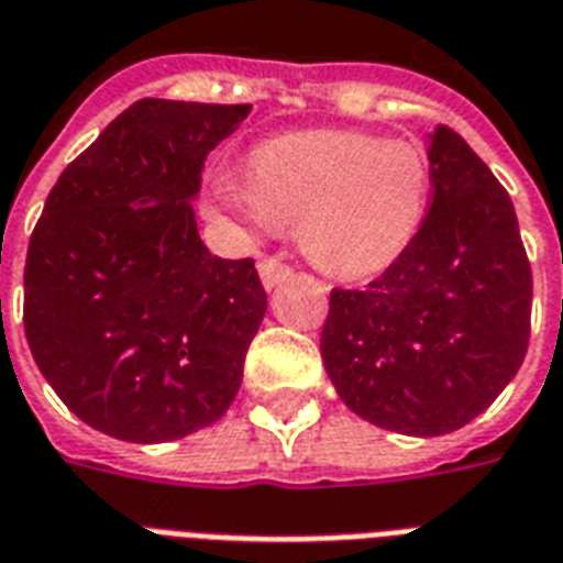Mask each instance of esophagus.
<instances>
[{"mask_svg": "<svg viewBox=\"0 0 563 563\" xmlns=\"http://www.w3.org/2000/svg\"><path fill=\"white\" fill-rule=\"evenodd\" d=\"M291 274V265L283 263L280 256H263L260 260V277H263L265 289H274L277 283L286 280Z\"/></svg>", "mask_w": 563, "mask_h": 563, "instance_id": "1", "label": "esophagus"}]
</instances>
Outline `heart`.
Wrapping results in <instances>:
<instances>
[{"label":"heart","mask_w":563,"mask_h":563,"mask_svg":"<svg viewBox=\"0 0 563 563\" xmlns=\"http://www.w3.org/2000/svg\"><path fill=\"white\" fill-rule=\"evenodd\" d=\"M212 191L247 224L300 227V247L321 272L366 277L413 242L431 170L410 141L310 129L265 141L251 158V186L218 177Z\"/></svg>","instance_id":"1"}]
</instances>
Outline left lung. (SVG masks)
<instances>
[{"label": "left lung", "instance_id": "1", "mask_svg": "<svg viewBox=\"0 0 563 563\" xmlns=\"http://www.w3.org/2000/svg\"><path fill=\"white\" fill-rule=\"evenodd\" d=\"M431 209L366 289H330L321 360L366 422L457 431L499 398L531 336V263L508 191L452 126L428 139Z\"/></svg>", "mask_w": 563, "mask_h": 563}]
</instances>
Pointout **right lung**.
Returning <instances> with one entry per match:
<instances>
[{
	"label": "right lung",
	"mask_w": 563,
	"mask_h": 563,
	"mask_svg": "<svg viewBox=\"0 0 563 563\" xmlns=\"http://www.w3.org/2000/svg\"><path fill=\"white\" fill-rule=\"evenodd\" d=\"M247 102L139 100L64 167L25 253L32 357L81 422L167 443L218 422L263 324L253 260L197 235L206 156Z\"/></svg>",
	"instance_id": "add662e5"
}]
</instances>
